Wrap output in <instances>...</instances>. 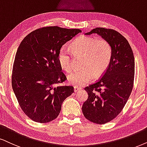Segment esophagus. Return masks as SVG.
Segmentation results:
<instances>
[{"label":"esophagus","mask_w":147,"mask_h":147,"mask_svg":"<svg viewBox=\"0 0 147 147\" xmlns=\"http://www.w3.org/2000/svg\"><path fill=\"white\" fill-rule=\"evenodd\" d=\"M81 90V87H77V86H75L74 87V92H79Z\"/></svg>","instance_id":"34e87169"}]
</instances>
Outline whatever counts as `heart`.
I'll return each mask as SVG.
<instances>
[{"instance_id": "heart-1", "label": "heart", "mask_w": 147, "mask_h": 147, "mask_svg": "<svg viewBox=\"0 0 147 147\" xmlns=\"http://www.w3.org/2000/svg\"><path fill=\"white\" fill-rule=\"evenodd\" d=\"M75 55H83L82 69L68 75V82L75 86H82L91 82L94 76L98 78L105 73L111 64L113 48L110 42L92 36H82L71 45ZM57 61L62 70L69 72L72 69V58L70 49L62 46L57 53Z\"/></svg>"}]
</instances>
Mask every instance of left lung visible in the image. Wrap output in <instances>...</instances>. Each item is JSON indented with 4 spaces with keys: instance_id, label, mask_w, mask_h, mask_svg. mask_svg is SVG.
Here are the masks:
<instances>
[{
    "instance_id": "8db88e82",
    "label": "left lung",
    "mask_w": 147,
    "mask_h": 147,
    "mask_svg": "<svg viewBox=\"0 0 147 147\" xmlns=\"http://www.w3.org/2000/svg\"><path fill=\"white\" fill-rule=\"evenodd\" d=\"M94 33L110 42L113 56L102 77L85 88L88 98L83 103L82 111L90 121L105 124L119 114L130 96L134 79V57L127 39L117 31L96 28L85 34Z\"/></svg>"
}]
</instances>
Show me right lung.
Listing matches in <instances>:
<instances>
[{
  "instance_id": "obj_1",
  "label": "right lung",
  "mask_w": 147,
  "mask_h": 147,
  "mask_svg": "<svg viewBox=\"0 0 147 147\" xmlns=\"http://www.w3.org/2000/svg\"><path fill=\"white\" fill-rule=\"evenodd\" d=\"M79 32V29L43 27L30 33L20 43L13 66L12 87L22 111L34 121L55 119L63 102L74 92L73 87L57 85L66 80L57 53Z\"/></svg>"
}]
</instances>
